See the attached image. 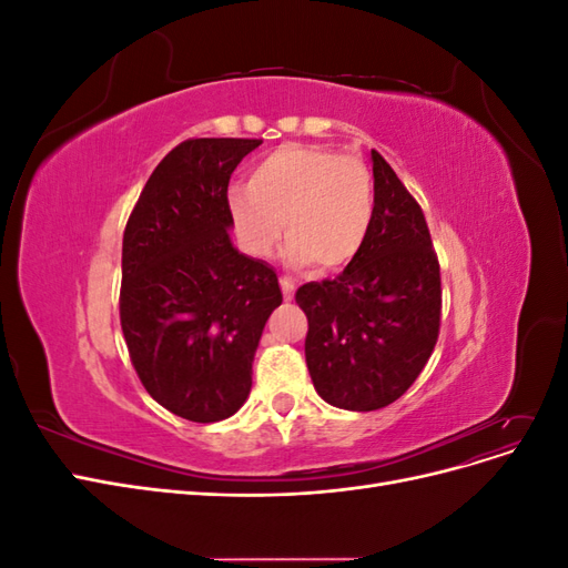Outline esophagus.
<instances>
[{
  "label": "esophagus",
  "mask_w": 568,
  "mask_h": 568,
  "mask_svg": "<svg viewBox=\"0 0 568 568\" xmlns=\"http://www.w3.org/2000/svg\"><path fill=\"white\" fill-rule=\"evenodd\" d=\"M280 286H282V294H284V298L286 301H291L294 298V291H296V284H294V280L288 277V274H282L280 277Z\"/></svg>",
  "instance_id": "obj_1"
}]
</instances>
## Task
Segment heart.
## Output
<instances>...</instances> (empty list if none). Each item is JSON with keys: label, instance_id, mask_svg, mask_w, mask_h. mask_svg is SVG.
<instances>
[{"label": "heart", "instance_id": "heart-1", "mask_svg": "<svg viewBox=\"0 0 568 568\" xmlns=\"http://www.w3.org/2000/svg\"><path fill=\"white\" fill-rule=\"evenodd\" d=\"M227 209L239 242L267 255L284 234L291 265L338 270L363 251L376 211L374 180L363 159L324 146L282 144L257 161L248 186L236 184Z\"/></svg>", "mask_w": 568, "mask_h": 568}]
</instances>
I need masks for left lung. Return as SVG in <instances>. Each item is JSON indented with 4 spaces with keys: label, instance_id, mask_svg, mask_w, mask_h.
Here are the masks:
<instances>
[{
    "label": "left lung",
    "instance_id": "1",
    "mask_svg": "<svg viewBox=\"0 0 568 568\" xmlns=\"http://www.w3.org/2000/svg\"><path fill=\"white\" fill-rule=\"evenodd\" d=\"M376 211L363 251L336 280L296 291L307 317L315 390L341 409L395 403L422 374L440 332V265L422 205L372 151Z\"/></svg>",
    "mask_w": 568,
    "mask_h": 568
}]
</instances>
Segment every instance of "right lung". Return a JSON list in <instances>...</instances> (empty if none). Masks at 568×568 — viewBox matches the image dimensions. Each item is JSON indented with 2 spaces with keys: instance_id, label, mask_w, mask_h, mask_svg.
I'll use <instances>...</instances> for the list:
<instances>
[{
  "instance_id": "obj_1",
  "label": "right lung",
  "mask_w": 568,
  "mask_h": 568,
  "mask_svg": "<svg viewBox=\"0 0 568 568\" xmlns=\"http://www.w3.org/2000/svg\"><path fill=\"white\" fill-rule=\"evenodd\" d=\"M263 140H184L153 170L123 234L120 326L132 367L173 415L211 424L251 393L277 272L230 242L227 186Z\"/></svg>"
}]
</instances>
